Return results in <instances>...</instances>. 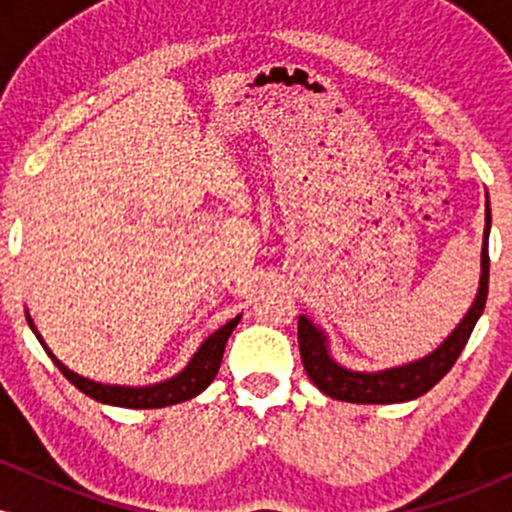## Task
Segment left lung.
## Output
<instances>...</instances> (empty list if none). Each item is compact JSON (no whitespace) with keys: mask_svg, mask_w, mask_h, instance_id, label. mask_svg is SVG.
Wrapping results in <instances>:
<instances>
[{"mask_svg":"<svg viewBox=\"0 0 512 512\" xmlns=\"http://www.w3.org/2000/svg\"><path fill=\"white\" fill-rule=\"evenodd\" d=\"M489 231H491V209L486 199V226H484V248H481V279L479 293L469 313L457 325V330L445 339L443 344L433 351L431 356L421 361L409 363L380 373H354L334 363L327 354L325 334H322L308 317H298V349L308 378L317 385V390L325 392L327 397L342 399V402L354 404H395L409 402L426 395L445 373L455 366L457 356L462 354L464 344L469 342L479 315L484 313L486 296H489Z\"/></svg>","mask_w":512,"mask_h":512,"instance_id":"left-lung-1","label":"left lung"}]
</instances>
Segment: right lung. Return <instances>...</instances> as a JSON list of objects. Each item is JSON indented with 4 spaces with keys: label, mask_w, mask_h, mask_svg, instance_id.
I'll use <instances>...</instances> for the list:
<instances>
[{
    "label": "right lung",
    "mask_w": 512,
    "mask_h": 512,
    "mask_svg": "<svg viewBox=\"0 0 512 512\" xmlns=\"http://www.w3.org/2000/svg\"><path fill=\"white\" fill-rule=\"evenodd\" d=\"M238 320H240V315L233 317V320L226 322L221 330H216L214 334H211L207 342L199 346V351L192 356V361L187 363V368L182 370V373L175 375V378L166 380V383L149 385V387L101 385V383H93V380H88V378H81V375H76L74 370H69L67 366H64L62 361H57L55 354H52L48 346H45L43 339H40V334L35 332L31 317H28V325H31L35 337L40 339L43 349L48 351V356L55 361V366L62 370L64 378H67L74 387H79L84 395L96 399V402L115 404V407L161 409V407H168V404L185 402V399H192L202 390H207V387L211 385V380H214L216 373H219L223 349H226V342H228V337H231V332L236 330Z\"/></svg>",
    "instance_id": "right-lung-1"
}]
</instances>
